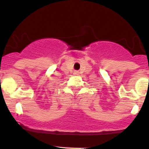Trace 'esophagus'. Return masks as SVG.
Wrapping results in <instances>:
<instances>
[{"label":"esophagus","mask_w":149,"mask_h":149,"mask_svg":"<svg viewBox=\"0 0 149 149\" xmlns=\"http://www.w3.org/2000/svg\"><path fill=\"white\" fill-rule=\"evenodd\" d=\"M75 73H77V72H75Z\"/></svg>","instance_id":"obj_1"}]
</instances>
